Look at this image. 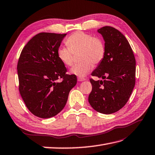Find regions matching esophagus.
<instances>
[{"mask_svg":"<svg viewBox=\"0 0 155 155\" xmlns=\"http://www.w3.org/2000/svg\"><path fill=\"white\" fill-rule=\"evenodd\" d=\"M85 80H86V79L84 78H82V77H78V81L81 82V81H84Z\"/></svg>","mask_w":155,"mask_h":155,"instance_id":"34e87169","label":"esophagus"}]
</instances>
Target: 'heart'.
I'll return each mask as SVG.
<instances>
[{
	"label": "heart",
	"instance_id": "obj_1",
	"mask_svg": "<svg viewBox=\"0 0 155 155\" xmlns=\"http://www.w3.org/2000/svg\"><path fill=\"white\" fill-rule=\"evenodd\" d=\"M68 46H60L57 56L64 65L70 67L73 64L74 54L80 53V63L71 68V73L78 77H84L93 68L103 61L106 53L104 42L98 38L78 31L67 39Z\"/></svg>",
	"mask_w": 155,
	"mask_h": 155
}]
</instances>
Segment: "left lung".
Listing matches in <instances>:
<instances>
[{"mask_svg": "<svg viewBox=\"0 0 155 155\" xmlns=\"http://www.w3.org/2000/svg\"><path fill=\"white\" fill-rule=\"evenodd\" d=\"M105 41V57L93 71L91 79L92 90L88 102L98 112L111 114L121 109L130 97L135 84L136 62L127 39L111 26L98 30Z\"/></svg>", "mask_w": 155, "mask_h": 155, "instance_id": "left-lung-1", "label": "left lung"}]
</instances>
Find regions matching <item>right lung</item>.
Segmentation results:
<instances>
[{
  "instance_id": "add662e5",
  "label": "right lung",
  "mask_w": 155,
  "mask_h": 155,
  "mask_svg": "<svg viewBox=\"0 0 155 155\" xmlns=\"http://www.w3.org/2000/svg\"><path fill=\"white\" fill-rule=\"evenodd\" d=\"M67 34L39 33L21 52L17 65L20 95L28 109L35 116L50 118L65 106L76 75L67 69L57 56V50ZM63 79L61 82L57 81Z\"/></svg>"
}]
</instances>
